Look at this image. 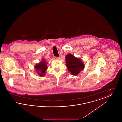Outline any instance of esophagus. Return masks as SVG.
Segmentation results:
<instances>
[{
  "label": "esophagus",
  "instance_id": "1",
  "mask_svg": "<svg viewBox=\"0 0 122 122\" xmlns=\"http://www.w3.org/2000/svg\"><path fill=\"white\" fill-rule=\"evenodd\" d=\"M54 59H56V60H58V59H59V58H58V57H55Z\"/></svg>",
  "mask_w": 122,
  "mask_h": 122
}]
</instances>
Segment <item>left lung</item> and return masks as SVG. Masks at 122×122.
Segmentation results:
<instances>
[{
  "label": "left lung",
  "instance_id": "8db88e82",
  "mask_svg": "<svg viewBox=\"0 0 122 122\" xmlns=\"http://www.w3.org/2000/svg\"><path fill=\"white\" fill-rule=\"evenodd\" d=\"M65 60L67 69L73 76L78 75L85 68V65L81 59L75 57L71 54L67 55Z\"/></svg>",
  "mask_w": 122,
  "mask_h": 122
}]
</instances>
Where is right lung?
<instances>
[{
	"mask_svg": "<svg viewBox=\"0 0 122 122\" xmlns=\"http://www.w3.org/2000/svg\"><path fill=\"white\" fill-rule=\"evenodd\" d=\"M47 63L44 60V59H42V61L36 64L35 65V68L36 70V71L38 74L41 77H43L44 75H45V73L46 70H47Z\"/></svg>",
	"mask_w": 122,
	"mask_h": 122,
	"instance_id": "obj_1",
	"label": "right lung"
}]
</instances>
